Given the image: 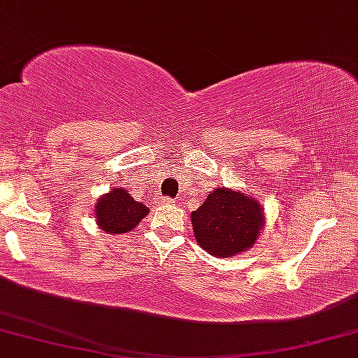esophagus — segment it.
I'll use <instances>...</instances> for the list:
<instances>
[{"label": "esophagus", "instance_id": "34e87169", "mask_svg": "<svg viewBox=\"0 0 358 358\" xmlns=\"http://www.w3.org/2000/svg\"><path fill=\"white\" fill-rule=\"evenodd\" d=\"M160 201L162 203H175L173 200H171V198H160Z\"/></svg>", "mask_w": 358, "mask_h": 358}]
</instances>
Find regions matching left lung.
I'll return each mask as SVG.
<instances>
[{
	"label": "left lung",
	"mask_w": 358,
	"mask_h": 358,
	"mask_svg": "<svg viewBox=\"0 0 358 358\" xmlns=\"http://www.w3.org/2000/svg\"><path fill=\"white\" fill-rule=\"evenodd\" d=\"M198 246L216 257H233L250 251L266 226L262 205L251 194L234 188H216L192 213Z\"/></svg>",
	"instance_id": "left-lung-1"
}]
</instances>
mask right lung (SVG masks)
I'll return each instance as SVG.
<instances>
[{"mask_svg":"<svg viewBox=\"0 0 358 358\" xmlns=\"http://www.w3.org/2000/svg\"><path fill=\"white\" fill-rule=\"evenodd\" d=\"M148 208L143 203L135 201L134 196L124 187L112 188L101 194L94 205V218L99 229L108 234H124L132 231L148 215Z\"/></svg>","mask_w":358,"mask_h":358,"instance_id":"1","label":"right lung"}]
</instances>
